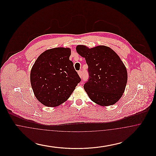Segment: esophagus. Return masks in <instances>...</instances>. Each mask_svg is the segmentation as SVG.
<instances>
[{"mask_svg": "<svg viewBox=\"0 0 156 156\" xmlns=\"http://www.w3.org/2000/svg\"><path fill=\"white\" fill-rule=\"evenodd\" d=\"M78 74L79 75V76H80V77H81L82 75V72L81 71H79L78 72Z\"/></svg>", "mask_w": 156, "mask_h": 156, "instance_id": "esophagus-1", "label": "esophagus"}]
</instances>
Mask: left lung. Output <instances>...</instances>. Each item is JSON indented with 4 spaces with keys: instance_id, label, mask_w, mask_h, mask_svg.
<instances>
[{
    "instance_id": "1",
    "label": "left lung",
    "mask_w": 156,
    "mask_h": 156,
    "mask_svg": "<svg viewBox=\"0 0 156 156\" xmlns=\"http://www.w3.org/2000/svg\"><path fill=\"white\" fill-rule=\"evenodd\" d=\"M76 50L88 66L89 80L83 88L90 100L101 106L116 104L127 82V71L119 55L105 45H78Z\"/></svg>"
}]
</instances>
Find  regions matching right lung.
I'll return each mask as SVG.
<instances>
[{"label": "right lung", "mask_w": 156, "mask_h": 156, "mask_svg": "<svg viewBox=\"0 0 156 156\" xmlns=\"http://www.w3.org/2000/svg\"><path fill=\"white\" fill-rule=\"evenodd\" d=\"M69 48L57 47L41 53L30 71V82L37 100L54 108L65 102L81 78L69 60Z\"/></svg>", "instance_id": "1"}]
</instances>
